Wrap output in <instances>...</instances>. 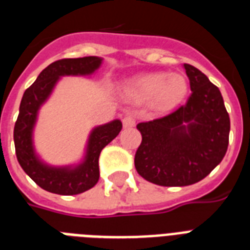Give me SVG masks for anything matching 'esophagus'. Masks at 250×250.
Returning a JSON list of instances; mask_svg holds the SVG:
<instances>
[{
  "instance_id": "34e87169",
  "label": "esophagus",
  "mask_w": 250,
  "mask_h": 250,
  "mask_svg": "<svg viewBox=\"0 0 250 250\" xmlns=\"http://www.w3.org/2000/svg\"><path fill=\"white\" fill-rule=\"evenodd\" d=\"M135 123H136V121H135V118L132 115H127V117L123 118V127L125 128H131V127L135 125Z\"/></svg>"
}]
</instances>
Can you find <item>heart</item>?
<instances>
[{"mask_svg": "<svg viewBox=\"0 0 250 250\" xmlns=\"http://www.w3.org/2000/svg\"><path fill=\"white\" fill-rule=\"evenodd\" d=\"M187 89L186 76L179 72H153L133 78L122 85L127 97L136 101L153 100V104L161 110H170L179 105L187 94Z\"/></svg>", "mask_w": 250, "mask_h": 250, "instance_id": "heart-1", "label": "heart"}]
</instances>
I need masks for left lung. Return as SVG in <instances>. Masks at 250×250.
I'll return each instance as SVG.
<instances>
[{
  "instance_id": "obj_1",
  "label": "left lung",
  "mask_w": 250,
  "mask_h": 250,
  "mask_svg": "<svg viewBox=\"0 0 250 250\" xmlns=\"http://www.w3.org/2000/svg\"><path fill=\"white\" fill-rule=\"evenodd\" d=\"M192 94L186 105L154 121L139 123L143 141L135 167L145 180L162 187L200 182L221 164L229 117L221 90L198 68L184 63Z\"/></svg>"
}]
</instances>
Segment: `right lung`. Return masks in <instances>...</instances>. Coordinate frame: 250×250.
<instances>
[{
  "instance_id": "obj_1",
  "label": "right lung",
  "mask_w": 250,
  "mask_h": 250,
  "mask_svg": "<svg viewBox=\"0 0 250 250\" xmlns=\"http://www.w3.org/2000/svg\"><path fill=\"white\" fill-rule=\"evenodd\" d=\"M101 57L67 58L50 63L25 89L19 106V115L14 127V144L17 158L24 172L42 189L57 194L83 193L97 184L100 179V153L122 129L119 119L96 125L89 132L85 152L79 164L53 166L37 154L33 132L41 106L52 96L57 83L63 76H90L102 64Z\"/></svg>"
}]
</instances>
